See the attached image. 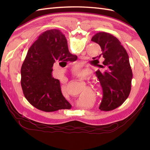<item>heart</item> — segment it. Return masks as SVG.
<instances>
[{
  "instance_id": "obj_1",
  "label": "heart",
  "mask_w": 150,
  "mask_h": 150,
  "mask_svg": "<svg viewBox=\"0 0 150 150\" xmlns=\"http://www.w3.org/2000/svg\"><path fill=\"white\" fill-rule=\"evenodd\" d=\"M73 71L74 73H82V66L80 64H76L74 67H73ZM75 75L76 76V77H80L81 75L78 74V73H76V74H75Z\"/></svg>"
}]
</instances>
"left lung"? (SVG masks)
<instances>
[{"label": "left lung", "instance_id": "1", "mask_svg": "<svg viewBox=\"0 0 150 150\" xmlns=\"http://www.w3.org/2000/svg\"><path fill=\"white\" fill-rule=\"evenodd\" d=\"M91 41L99 44L102 53L98 58H104L103 64H97L100 69L96 71L103 91L99 109L111 111L123 104L131 91L133 73L129 56L119 40L108 33H97Z\"/></svg>", "mask_w": 150, "mask_h": 150}]
</instances>
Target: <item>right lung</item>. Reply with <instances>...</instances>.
<instances>
[{
  "label": "right lung",
  "instance_id": "right-lung-1",
  "mask_svg": "<svg viewBox=\"0 0 150 150\" xmlns=\"http://www.w3.org/2000/svg\"><path fill=\"white\" fill-rule=\"evenodd\" d=\"M77 59L69 53L67 40L60 30L41 34L28 50L21 67V86L28 101L46 112L69 109L71 105L61 93L60 81L53 77L52 67L57 60L66 63Z\"/></svg>",
  "mask_w": 150,
  "mask_h": 150
}]
</instances>
